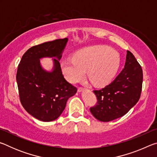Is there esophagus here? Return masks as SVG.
<instances>
[{
	"label": "esophagus",
	"instance_id": "34e87169",
	"mask_svg": "<svg viewBox=\"0 0 157 157\" xmlns=\"http://www.w3.org/2000/svg\"><path fill=\"white\" fill-rule=\"evenodd\" d=\"M83 90H84V88H82V87H79V88L78 89V92H81V91H83Z\"/></svg>",
	"mask_w": 157,
	"mask_h": 157
}]
</instances>
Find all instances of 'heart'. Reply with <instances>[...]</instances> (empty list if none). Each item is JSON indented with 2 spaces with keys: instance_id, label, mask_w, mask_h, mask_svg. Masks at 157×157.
I'll use <instances>...</instances> for the list:
<instances>
[{
  "instance_id": "heart-1",
  "label": "heart",
  "mask_w": 157,
  "mask_h": 157,
  "mask_svg": "<svg viewBox=\"0 0 157 157\" xmlns=\"http://www.w3.org/2000/svg\"><path fill=\"white\" fill-rule=\"evenodd\" d=\"M120 64V55L116 50L104 46L86 48L78 52L73 59L63 60L61 63L62 72L66 79L76 83L87 75L95 85L102 86L111 80Z\"/></svg>"
}]
</instances>
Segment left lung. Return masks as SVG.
<instances>
[{"label":"left lung","instance_id":"obj_1","mask_svg":"<svg viewBox=\"0 0 157 157\" xmlns=\"http://www.w3.org/2000/svg\"><path fill=\"white\" fill-rule=\"evenodd\" d=\"M143 71L132 53L127 50L124 67L105 88L94 90L97 103L90 108L95 118L109 122L126 114L139 100L142 91Z\"/></svg>","mask_w":157,"mask_h":157}]
</instances>
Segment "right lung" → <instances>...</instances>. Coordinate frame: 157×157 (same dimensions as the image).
I'll list each match as a JSON object with an SVG mask.
<instances>
[{"label":"right lung","instance_id":"right-lung-1","mask_svg":"<svg viewBox=\"0 0 157 157\" xmlns=\"http://www.w3.org/2000/svg\"><path fill=\"white\" fill-rule=\"evenodd\" d=\"M67 38L45 42L31 47L21 58L17 73L21 103L30 115L50 122L59 117L69 98L76 94L75 86L63 78L59 60ZM56 57L51 72L42 68L39 59Z\"/></svg>","mask_w":157,"mask_h":157}]
</instances>
